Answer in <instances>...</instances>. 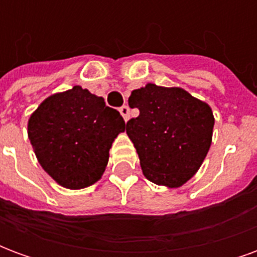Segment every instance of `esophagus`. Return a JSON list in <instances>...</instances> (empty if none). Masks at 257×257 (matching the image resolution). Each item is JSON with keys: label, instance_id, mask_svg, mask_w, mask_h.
I'll return each mask as SVG.
<instances>
[{"label": "esophagus", "instance_id": "obj_1", "mask_svg": "<svg viewBox=\"0 0 257 257\" xmlns=\"http://www.w3.org/2000/svg\"><path fill=\"white\" fill-rule=\"evenodd\" d=\"M119 112H121V115H122V118L125 119V122L129 119V115H131V110H129L128 106H122L121 108H119Z\"/></svg>", "mask_w": 257, "mask_h": 257}]
</instances>
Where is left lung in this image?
<instances>
[{
	"instance_id": "1",
	"label": "left lung",
	"mask_w": 257,
	"mask_h": 257,
	"mask_svg": "<svg viewBox=\"0 0 257 257\" xmlns=\"http://www.w3.org/2000/svg\"><path fill=\"white\" fill-rule=\"evenodd\" d=\"M128 103L139 108L125 129L143 175L158 186L182 187L209 151L215 125L209 104L182 88L156 84L132 90Z\"/></svg>"
}]
</instances>
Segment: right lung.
Listing matches in <instances>:
<instances>
[{
  "label": "right lung",
  "instance_id": "obj_1",
  "mask_svg": "<svg viewBox=\"0 0 257 257\" xmlns=\"http://www.w3.org/2000/svg\"><path fill=\"white\" fill-rule=\"evenodd\" d=\"M123 131L119 112L79 85L47 97L27 123L42 169L70 190L89 187L101 178L112 142Z\"/></svg>",
  "mask_w": 257,
  "mask_h": 257
}]
</instances>
